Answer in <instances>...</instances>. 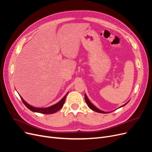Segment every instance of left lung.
<instances>
[{
    "label": "left lung",
    "mask_w": 152,
    "mask_h": 152,
    "mask_svg": "<svg viewBox=\"0 0 152 152\" xmlns=\"http://www.w3.org/2000/svg\"><path fill=\"white\" fill-rule=\"evenodd\" d=\"M84 97H85V100H86V103H87V105L89 106V107L91 109V110H92L93 111H96V112H98V113H108L109 112H105V111H102V110H99V108H97L96 107H95L92 103L89 101V100L88 99V98H87V95H86V94H85V95H84ZM128 103V102H127L126 103H125L124 105H122L121 107H120L119 108H121V107H124V106H125L127 103Z\"/></svg>",
    "instance_id": "obj_1"
}]
</instances>
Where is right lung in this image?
Returning <instances> with one entry per match:
<instances>
[{
  "label": "right lung",
  "mask_w": 152,
  "mask_h": 152,
  "mask_svg": "<svg viewBox=\"0 0 152 152\" xmlns=\"http://www.w3.org/2000/svg\"><path fill=\"white\" fill-rule=\"evenodd\" d=\"M67 94H68V93L57 103H56V104H55L51 107H47V108H37V107L31 106V105H29L28 103H27L25 100H24L20 95V96L21 99L23 101V103L25 105V106L28 109H29L31 111H33V112H37V113H42V114H52V113L57 112V111H58L60 109H61V108L63 107L64 103H65Z\"/></svg>",
  "instance_id": "1"
}]
</instances>
